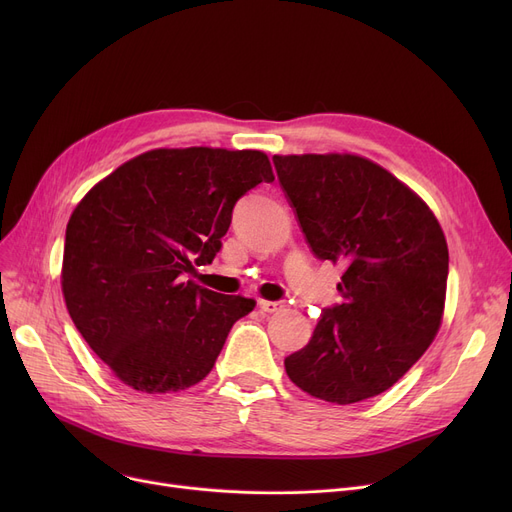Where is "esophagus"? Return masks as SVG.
I'll list each match as a JSON object with an SVG mask.
<instances>
[{"label":"esophagus","instance_id":"obj_1","mask_svg":"<svg viewBox=\"0 0 512 512\" xmlns=\"http://www.w3.org/2000/svg\"><path fill=\"white\" fill-rule=\"evenodd\" d=\"M284 307L282 301H259V309L265 313H276Z\"/></svg>","mask_w":512,"mask_h":512}]
</instances>
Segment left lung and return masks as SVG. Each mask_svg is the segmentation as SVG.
I'll return each mask as SVG.
<instances>
[{"instance_id":"8db88e82","label":"left lung","mask_w":512,"mask_h":512,"mask_svg":"<svg viewBox=\"0 0 512 512\" xmlns=\"http://www.w3.org/2000/svg\"><path fill=\"white\" fill-rule=\"evenodd\" d=\"M311 253L342 261V303L284 359L307 394L351 405L394 386L438 334L448 247L436 215L390 172L359 155H274Z\"/></svg>"}]
</instances>
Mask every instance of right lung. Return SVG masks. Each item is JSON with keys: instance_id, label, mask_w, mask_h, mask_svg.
Masks as SVG:
<instances>
[{"instance_id": "1", "label": "right lung", "mask_w": 512, "mask_h": 512, "mask_svg": "<svg viewBox=\"0 0 512 512\" xmlns=\"http://www.w3.org/2000/svg\"><path fill=\"white\" fill-rule=\"evenodd\" d=\"M261 151L153 149L85 195L66 228L62 290L76 330L126 386L199 384L255 301L182 276L222 249L236 201L272 182Z\"/></svg>"}]
</instances>
